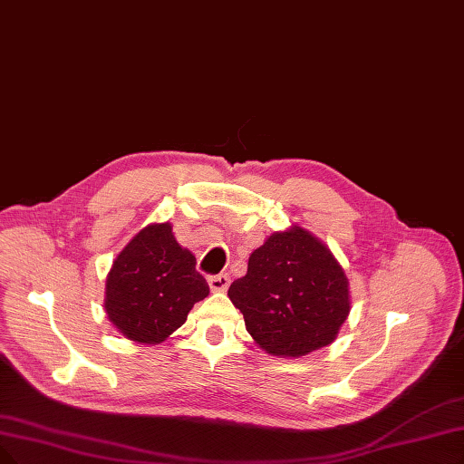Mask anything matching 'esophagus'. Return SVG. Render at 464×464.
<instances>
[{
  "label": "esophagus",
  "mask_w": 464,
  "mask_h": 464,
  "mask_svg": "<svg viewBox=\"0 0 464 464\" xmlns=\"http://www.w3.org/2000/svg\"><path fill=\"white\" fill-rule=\"evenodd\" d=\"M209 287L211 291H227L230 285V276L228 274H217L209 277Z\"/></svg>",
  "instance_id": "34e87169"
}]
</instances>
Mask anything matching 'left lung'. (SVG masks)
Returning <instances> with one entry per match:
<instances>
[{
    "mask_svg": "<svg viewBox=\"0 0 464 464\" xmlns=\"http://www.w3.org/2000/svg\"><path fill=\"white\" fill-rule=\"evenodd\" d=\"M246 329L272 356L299 358L337 339L350 314L343 266L308 230L274 232L228 289Z\"/></svg>",
    "mask_w": 464,
    "mask_h": 464,
    "instance_id": "8db88e82",
    "label": "left lung"
}]
</instances>
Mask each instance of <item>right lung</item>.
<instances>
[{
    "mask_svg": "<svg viewBox=\"0 0 464 464\" xmlns=\"http://www.w3.org/2000/svg\"><path fill=\"white\" fill-rule=\"evenodd\" d=\"M209 285L196 256L179 246L169 222L144 227L108 272L104 310L129 341L158 344L188 318Z\"/></svg>",
    "mask_w": 464,
    "mask_h": 464,
    "instance_id": "obj_1",
    "label": "right lung"
}]
</instances>
